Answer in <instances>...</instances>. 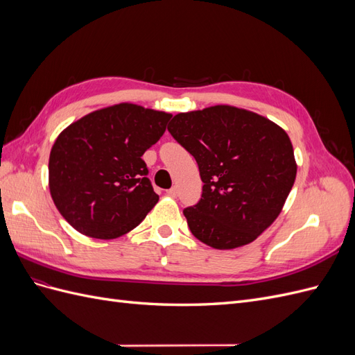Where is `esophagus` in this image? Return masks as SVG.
I'll list each match as a JSON object with an SVG mask.
<instances>
[{"label":"esophagus","instance_id":"esophagus-1","mask_svg":"<svg viewBox=\"0 0 355 355\" xmlns=\"http://www.w3.org/2000/svg\"><path fill=\"white\" fill-rule=\"evenodd\" d=\"M167 196H170V197H176L178 196V188L176 187H173V188H170V189H167Z\"/></svg>","mask_w":355,"mask_h":355}]
</instances>
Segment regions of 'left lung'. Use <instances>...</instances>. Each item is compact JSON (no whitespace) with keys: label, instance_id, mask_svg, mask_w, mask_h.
I'll return each mask as SVG.
<instances>
[{"label":"left lung","instance_id":"left-lung-1","mask_svg":"<svg viewBox=\"0 0 355 355\" xmlns=\"http://www.w3.org/2000/svg\"><path fill=\"white\" fill-rule=\"evenodd\" d=\"M168 132L194 155L201 200L184 210L201 243L231 250L254 241L282 213L297 164L288 135L266 116L231 105L179 112Z\"/></svg>","mask_w":355,"mask_h":355}]
</instances>
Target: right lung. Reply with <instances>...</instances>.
Here are the masks:
<instances>
[{
    "mask_svg": "<svg viewBox=\"0 0 355 355\" xmlns=\"http://www.w3.org/2000/svg\"><path fill=\"white\" fill-rule=\"evenodd\" d=\"M171 114L118 103L69 124L51 146L49 188L78 232L112 240L130 232L158 202L142 155Z\"/></svg>",
    "mask_w": 355,
    "mask_h": 355,
    "instance_id": "obj_1",
    "label": "right lung"
}]
</instances>
